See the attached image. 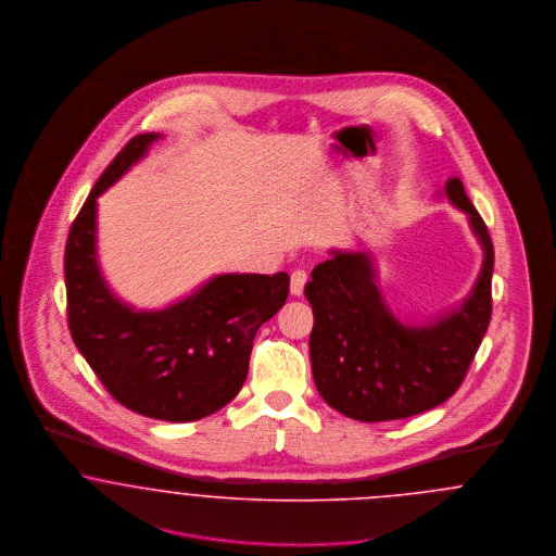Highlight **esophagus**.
Wrapping results in <instances>:
<instances>
[{"label": "esophagus", "instance_id": "1", "mask_svg": "<svg viewBox=\"0 0 556 556\" xmlns=\"http://www.w3.org/2000/svg\"><path fill=\"white\" fill-rule=\"evenodd\" d=\"M306 281H308V273L306 270H293L290 281L291 295H302Z\"/></svg>", "mask_w": 556, "mask_h": 556}]
</instances>
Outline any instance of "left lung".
Returning <instances> with one entry per match:
<instances>
[{"instance_id":"1","label":"left lung","mask_w":556,"mask_h":556,"mask_svg":"<svg viewBox=\"0 0 556 556\" xmlns=\"http://www.w3.org/2000/svg\"><path fill=\"white\" fill-rule=\"evenodd\" d=\"M469 216L483 265L467 300L425 325H404L375 281L369 252L331 250L304 295L313 306L311 365L320 397L350 419H406L446 402L463 383L492 317L494 245L458 177L444 187Z\"/></svg>"}]
</instances>
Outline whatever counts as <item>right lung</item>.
<instances>
[{"label": "right lung", "instance_id": "obj_1", "mask_svg": "<svg viewBox=\"0 0 556 556\" xmlns=\"http://www.w3.org/2000/svg\"><path fill=\"white\" fill-rule=\"evenodd\" d=\"M159 132L135 135L87 195L64 252L73 342L110 396L132 413L187 424L238 396L258 327L286 304L290 275L227 273L162 311H132L96 254L98 198L146 156Z\"/></svg>", "mask_w": 556, "mask_h": 556}]
</instances>
